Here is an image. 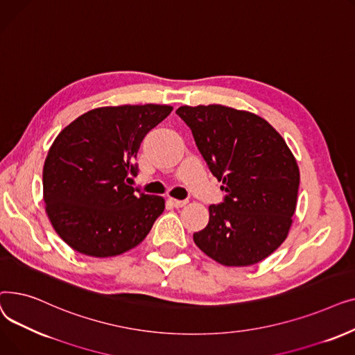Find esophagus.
I'll return each instance as SVG.
<instances>
[{
  "label": "esophagus",
  "instance_id": "obj_1",
  "mask_svg": "<svg viewBox=\"0 0 355 355\" xmlns=\"http://www.w3.org/2000/svg\"><path fill=\"white\" fill-rule=\"evenodd\" d=\"M168 201H170V204H173L174 207H182L189 202L187 200H177V198H168Z\"/></svg>",
  "mask_w": 355,
  "mask_h": 355
}]
</instances>
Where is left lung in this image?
<instances>
[{"label": "left lung", "instance_id": "8db88e82", "mask_svg": "<svg viewBox=\"0 0 355 355\" xmlns=\"http://www.w3.org/2000/svg\"><path fill=\"white\" fill-rule=\"evenodd\" d=\"M225 197L209 207L196 245L225 266H250L284 243L300 189V168L284 138L260 116L221 105L181 106Z\"/></svg>", "mask_w": 355, "mask_h": 355}]
</instances>
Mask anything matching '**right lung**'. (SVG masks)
Masks as SVG:
<instances>
[{"label":"right lung","instance_id":"obj_1","mask_svg":"<svg viewBox=\"0 0 355 355\" xmlns=\"http://www.w3.org/2000/svg\"><path fill=\"white\" fill-rule=\"evenodd\" d=\"M166 105L98 107L54 139L43 170L46 211L66 243L93 257L138 246L165 201L128 184L145 135L171 114Z\"/></svg>","mask_w":355,"mask_h":355}]
</instances>
